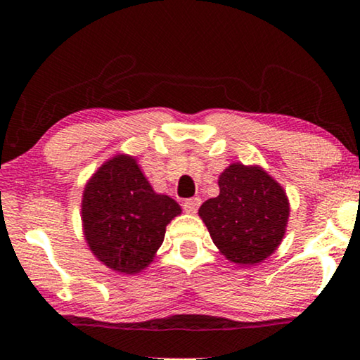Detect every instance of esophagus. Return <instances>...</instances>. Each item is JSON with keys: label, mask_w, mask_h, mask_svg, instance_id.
Returning a JSON list of instances; mask_svg holds the SVG:
<instances>
[{"label": "esophagus", "mask_w": 360, "mask_h": 360, "mask_svg": "<svg viewBox=\"0 0 360 360\" xmlns=\"http://www.w3.org/2000/svg\"><path fill=\"white\" fill-rule=\"evenodd\" d=\"M200 205H201V198L195 196V198H188L184 201V210L186 211V213L193 214V213H196V210L200 208Z\"/></svg>", "instance_id": "1"}]
</instances>
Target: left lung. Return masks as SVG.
Here are the masks:
<instances>
[{
	"instance_id": "8db88e82",
	"label": "left lung",
	"mask_w": 360,
	"mask_h": 360,
	"mask_svg": "<svg viewBox=\"0 0 360 360\" xmlns=\"http://www.w3.org/2000/svg\"><path fill=\"white\" fill-rule=\"evenodd\" d=\"M218 185L219 195L198 210L214 245L234 264L262 262L285 236L290 216L287 193L260 167L239 162L219 175Z\"/></svg>"
}]
</instances>
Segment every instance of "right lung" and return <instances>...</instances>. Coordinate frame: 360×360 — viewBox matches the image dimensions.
Listing matches in <instances>:
<instances>
[{"instance_id":"add662e5","label":"right lung","mask_w":360,"mask_h":360,"mask_svg":"<svg viewBox=\"0 0 360 360\" xmlns=\"http://www.w3.org/2000/svg\"><path fill=\"white\" fill-rule=\"evenodd\" d=\"M180 205L159 195L134 157L121 154L103 164L83 190V234L95 257L120 274H139L164 243L165 228Z\"/></svg>"}]
</instances>
